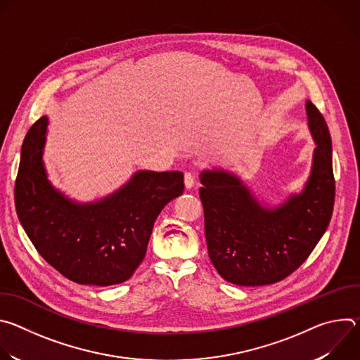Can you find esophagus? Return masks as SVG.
<instances>
[{
  "label": "esophagus",
  "instance_id": "obj_1",
  "mask_svg": "<svg viewBox=\"0 0 360 360\" xmlns=\"http://www.w3.org/2000/svg\"><path fill=\"white\" fill-rule=\"evenodd\" d=\"M184 182H185V188H186V189H191V188L195 185V176H193V174H192V172H185Z\"/></svg>",
  "mask_w": 360,
  "mask_h": 360
}]
</instances>
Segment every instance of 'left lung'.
Returning a JSON list of instances; mask_svg holds the SVG:
<instances>
[{
  "label": "left lung",
  "mask_w": 360,
  "mask_h": 360,
  "mask_svg": "<svg viewBox=\"0 0 360 360\" xmlns=\"http://www.w3.org/2000/svg\"><path fill=\"white\" fill-rule=\"evenodd\" d=\"M306 115L316 143L311 175L299 193L276 207L261 203L238 175L224 168L203 169L199 175L210 258L231 283L261 286L285 279L307 259L330 222V134L311 101H306Z\"/></svg>",
  "instance_id": "1"
}]
</instances>
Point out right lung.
<instances>
[{
  "mask_svg": "<svg viewBox=\"0 0 360 360\" xmlns=\"http://www.w3.org/2000/svg\"><path fill=\"white\" fill-rule=\"evenodd\" d=\"M48 118L28 131L14 199L18 219L42 258L81 285L110 286L128 281L145 258L155 219L184 192L179 171H138L111 195L77 202L49 182L42 149Z\"/></svg>",
  "mask_w": 360,
  "mask_h": 360,
  "instance_id": "right-lung-1",
  "label": "right lung"
}]
</instances>
